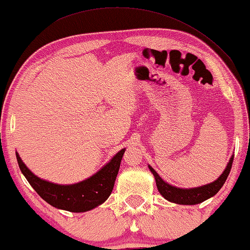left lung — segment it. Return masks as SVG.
<instances>
[{"label":"left lung","mask_w":250,"mask_h":250,"mask_svg":"<svg viewBox=\"0 0 250 250\" xmlns=\"http://www.w3.org/2000/svg\"><path fill=\"white\" fill-rule=\"evenodd\" d=\"M232 162H233V155L230 157L223 173L216 180L210 182V184L195 188H178L175 186H172L165 182L150 165H148V167L153 173L154 178H155L156 187L159 189L160 194L165 199L171 203L179 204V205H196V204L205 202L206 199L210 198V197H213L219 192L220 189L224 185V182H226L228 175L230 173Z\"/></svg>","instance_id":"1"}]
</instances>
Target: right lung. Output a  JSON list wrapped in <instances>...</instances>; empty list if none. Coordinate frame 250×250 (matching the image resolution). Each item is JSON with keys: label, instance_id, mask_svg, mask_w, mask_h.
<instances>
[{"label": "right lung", "instance_id": "right-lung-1", "mask_svg": "<svg viewBox=\"0 0 250 250\" xmlns=\"http://www.w3.org/2000/svg\"><path fill=\"white\" fill-rule=\"evenodd\" d=\"M125 148L112 157L100 171L72 185H59L35 175L16 152L17 161L24 178L45 202L59 209L73 213L87 212L103 204L113 190Z\"/></svg>", "mask_w": 250, "mask_h": 250}]
</instances>
